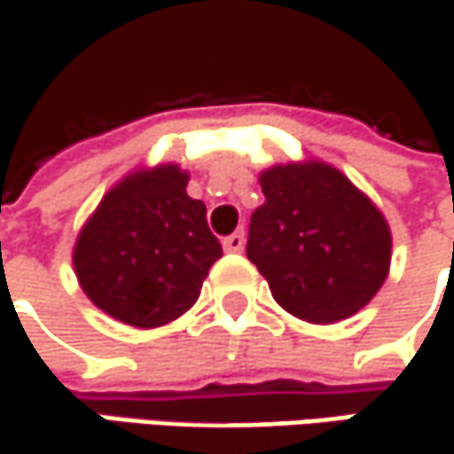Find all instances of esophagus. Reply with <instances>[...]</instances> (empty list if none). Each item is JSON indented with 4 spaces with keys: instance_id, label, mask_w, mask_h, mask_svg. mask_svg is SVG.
I'll return each instance as SVG.
<instances>
[{
    "instance_id": "esophagus-1",
    "label": "esophagus",
    "mask_w": 454,
    "mask_h": 454,
    "mask_svg": "<svg viewBox=\"0 0 454 454\" xmlns=\"http://www.w3.org/2000/svg\"><path fill=\"white\" fill-rule=\"evenodd\" d=\"M244 244H247L244 231H236V233H231V236L223 239V249H226V252H241V249H244Z\"/></svg>"
}]
</instances>
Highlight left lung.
<instances>
[{"mask_svg": "<svg viewBox=\"0 0 454 454\" xmlns=\"http://www.w3.org/2000/svg\"><path fill=\"white\" fill-rule=\"evenodd\" d=\"M247 257L272 299L311 325L364 309L387 280L392 233L382 210L325 160L275 163L260 174Z\"/></svg>", "mask_w": 454, "mask_h": 454, "instance_id": "8db88e82", "label": "left lung"}]
</instances>
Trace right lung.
<instances>
[{"label": "right lung", "mask_w": 454, "mask_h": 454, "mask_svg": "<svg viewBox=\"0 0 454 454\" xmlns=\"http://www.w3.org/2000/svg\"><path fill=\"white\" fill-rule=\"evenodd\" d=\"M179 163L129 171L80 228L72 265L85 296L108 317L153 330L194 307L223 254L207 207L186 194Z\"/></svg>", "instance_id": "1"}]
</instances>
